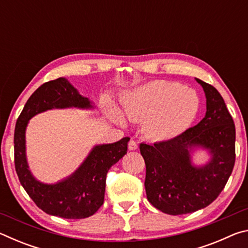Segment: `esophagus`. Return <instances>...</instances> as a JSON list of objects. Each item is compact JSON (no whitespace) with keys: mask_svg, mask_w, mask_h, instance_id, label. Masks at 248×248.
I'll list each match as a JSON object with an SVG mask.
<instances>
[{"mask_svg":"<svg viewBox=\"0 0 248 248\" xmlns=\"http://www.w3.org/2000/svg\"><path fill=\"white\" fill-rule=\"evenodd\" d=\"M128 149H129L130 151H136V150L138 149V143H137L136 141L130 140L129 143H128Z\"/></svg>","mask_w":248,"mask_h":248,"instance_id":"34e87169","label":"esophagus"}]
</instances>
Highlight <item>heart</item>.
Masks as SVG:
<instances>
[{
  "instance_id": "1",
  "label": "heart",
  "mask_w": 248,
  "mask_h": 248,
  "mask_svg": "<svg viewBox=\"0 0 248 248\" xmlns=\"http://www.w3.org/2000/svg\"><path fill=\"white\" fill-rule=\"evenodd\" d=\"M105 110L123 120L119 109L105 102ZM123 109L133 121H142V131L148 139L164 142L179 137L194 123L200 109L196 91L177 82L155 79L143 84L124 96Z\"/></svg>"
}]
</instances>
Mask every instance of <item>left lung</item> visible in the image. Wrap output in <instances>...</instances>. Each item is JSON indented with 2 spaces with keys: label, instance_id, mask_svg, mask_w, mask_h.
<instances>
[{
  "label": "left lung",
  "instance_id": "left-lung-1",
  "mask_svg": "<svg viewBox=\"0 0 248 248\" xmlns=\"http://www.w3.org/2000/svg\"><path fill=\"white\" fill-rule=\"evenodd\" d=\"M196 81L207 99L204 118L173 140L140 144L148 200L171 216L198 211L213 202L235 163V124L224 99L212 85L199 78ZM199 148L210 155L202 166L192 162V155Z\"/></svg>",
  "mask_w": 248,
  "mask_h": 248
}]
</instances>
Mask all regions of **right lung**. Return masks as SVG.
<instances>
[{"label":"right lung","instance_id":"add662e5","mask_svg":"<svg viewBox=\"0 0 248 248\" xmlns=\"http://www.w3.org/2000/svg\"><path fill=\"white\" fill-rule=\"evenodd\" d=\"M65 78H59L38 87L25 104L14 133L15 169L28 196L50 216L64 219H84L93 216L104 203L108 170L127 154L130 138L93 146L78 169L54 184L37 179L29 170L26 156V128L33 116L50 109H94Z\"/></svg>","mask_w":248,"mask_h":248}]
</instances>
